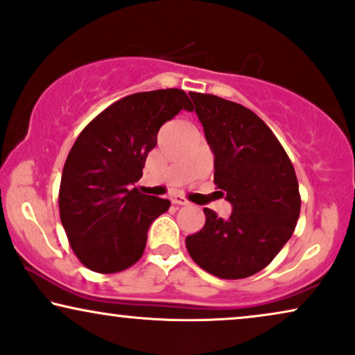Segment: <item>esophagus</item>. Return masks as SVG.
Masks as SVG:
<instances>
[{
	"mask_svg": "<svg viewBox=\"0 0 355 355\" xmlns=\"http://www.w3.org/2000/svg\"><path fill=\"white\" fill-rule=\"evenodd\" d=\"M170 201H172L173 205H187L188 201L183 198V196H180V195H173L172 198H170Z\"/></svg>",
	"mask_w": 355,
	"mask_h": 355,
	"instance_id": "obj_1",
	"label": "esophagus"
}]
</instances>
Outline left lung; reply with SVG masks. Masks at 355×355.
<instances>
[{
  "label": "left lung",
  "instance_id": "obj_1",
  "mask_svg": "<svg viewBox=\"0 0 355 355\" xmlns=\"http://www.w3.org/2000/svg\"><path fill=\"white\" fill-rule=\"evenodd\" d=\"M190 96L214 154V185L232 213L223 219L205 208L203 230L185 241L188 254L214 277H250L266 268L293 234L302 206L297 173L254 111L214 95Z\"/></svg>",
  "mask_w": 355,
  "mask_h": 355
}]
</instances>
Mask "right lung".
Instances as JSON below:
<instances>
[{
    "mask_svg": "<svg viewBox=\"0 0 355 355\" xmlns=\"http://www.w3.org/2000/svg\"><path fill=\"white\" fill-rule=\"evenodd\" d=\"M182 110L183 89L134 93L101 111L80 132L67 157L58 209L70 248L98 273H116L142 257L147 231L170 201L129 188L142 177L157 132Z\"/></svg>",
    "mask_w": 355,
    "mask_h": 355,
    "instance_id": "obj_1",
    "label": "right lung"
}]
</instances>
